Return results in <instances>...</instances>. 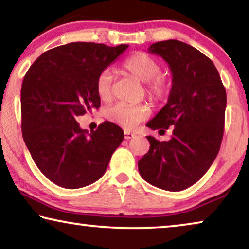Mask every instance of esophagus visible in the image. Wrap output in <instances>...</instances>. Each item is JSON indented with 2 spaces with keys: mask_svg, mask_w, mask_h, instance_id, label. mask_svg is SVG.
Returning a JSON list of instances; mask_svg holds the SVG:
<instances>
[{
  "mask_svg": "<svg viewBox=\"0 0 249 249\" xmlns=\"http://www.w3.org/2000/svg\"><path fill=\"white\" fill-rule=\"evenodd\" d=\"M135 137V134H132V132L128 131V130H124V139H127V141H129V139L134 138Z\"/></svg>",
  "mask_w": 249,
  "mask_h": 249,
  "instance_id": "esophagus-1",
  "label": "esophagus"
}]
</instances>
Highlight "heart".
<instances>
[{
	"label": "heart",
	"instance_id": "heart-1",
	"mask_svg": "<svg viewBox=\"0 0 249 249\" xmlns=\"http://www.w3.org/2000/svg\"><path fill=\"white\" fill-rule=\"evenodd\" d=\"M124 70L138 80L146 83V91L154 101H161L169 94L170 84L161 76L162 64L155 57L145 52H137L129 56L124 62ZM113 77L108 70H103L98 74L95 83L97 96L101 101L107 102L112 97ZM151 110L147 104L129 105L119 103L105 111V118L124 129L135 128L142 121L148 118Z\"/></svg>",
	"mask_w": 249,
	"mask_h": 249
}]
</instances>
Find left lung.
Wrapping results in <instances>:
<instances>
[{"instance_id":"1","label":"left lung","mask_w":249,"mask_h":249,"mask_svg":"<svg viewBox=\"0 0 249 249\" xmlns=\"http://www.w3.org/2000/svg\"><path fill=\"white\" fill-rule=\"evenodd\" d=\"M148 52L162 56L172 73L169 100L147 127L171 139L147 136L149 151L138 161L142 178L158 188L179 192L205 175L220 151L227 93L215 66L206 55L176 39L152 44Z\"/></svg>"}]
</instances>
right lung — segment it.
Listing matches in <instances>:
<instances>
[{
  "instance_id": "right-lung-1",
  "label": "right lung",
  "mask_w": 249,
  "mask_h": 249,
  "mask_svg": "<svg viewBox=\"0 0 249 249\" xmlns=\"http://www.w3.org/2000/svg\"><path fill=\"white\" fill-rule=\"evenodd\" d=\"M127 44L76 42L54 47L32 64L21 86V130L44 176L68 189L88 186L105 173L124 130L104 121L90 134L76 118L100 107L96 78Z\"/></svg>"
}]
</instances>
